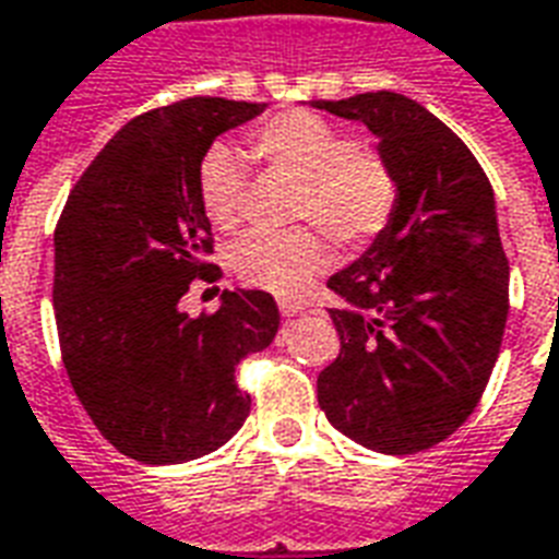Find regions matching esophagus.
<instances>
[{
    "mask_svg": "<svg viewBox=\"0 0 559 559\" xmlns=\"http://www.w3.org/2000/svg\"><path fill=\"white\" fill-rule=\"evenodd\" d=\"M304 304H300V300H288V297H283V300H280V312H283V319H295L297 312H304Z\"/></svg>",
    "mask_w": 559,
    "mask_h": 559,
    "instance_id": "obj_1",
    "label": "esophagus"
}]
</instances>
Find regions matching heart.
<instances>
[{"instance_id": "1", "label": "heart", "mask_w": 559, "mask_h": 559, "mask_svg": "<svg viewBox=\"0 0 559 559\" xmlns=\"http://www.w3.org/2000/svg\"><path fill=\"white\" fill-rule=\"evenodd\" d=\"M250 151L267 169L300 181L292 211L295 223L321 228L342 250H366L396 217L399 181L393 166L378 151L354 145L352 136L328 118L307 109L267 118L250 133ZM195 187L207 223L219 231L238 229L243 219V166L238 154L214 145L199 163ZM320 233L252 231L231 247V267L243 283L271 295H304L330 262V247Z\"/></svg>"}]
</instances>
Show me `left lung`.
<instances>
[{
  "mask_svg": "<svg viewBox=\"0 0 559 559\" xmlns=\"http://www.w3.org/2000/svg\"><path fill=\"white\" fill-rule=\"evenodd\" d=\"M364 121L396 173V217L328 280L340 354L319 374L333 429L386 455L423 452L471 417L509 312V262L495 190L471 148L417 100L366 92L312 100Z\"/></svg>",
  "mask_w": 559,
  "mask_h": 559,
  "instance_id": "left-lung-1",
  "label": "left lung"
}]
</instances>
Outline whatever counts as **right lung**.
Masks as SVG:
<instances>
[{
  "label": "right lung",
  "instance_id": "add662e5",
  "mask_svg": "<svg viewBox=\"0 0 559 559\" xmlns=\"http://www.w3.org/2000/svg\"><path fill=\"white\" fill-rule=\"evenodd\" d=\"M264 104L187 97L118 130L73 185L56 226L52 309L73 393L97 431L142 464H178L229 441L250 414L235 369L280 330L274 297L223 292L190 319L193 280L217 283L199 163Z\"/></svg>",
  "mask_w": 559,
  "mask_h": 559
}]
</instances>
